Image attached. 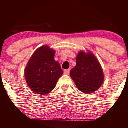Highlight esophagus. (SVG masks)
Here are the masks:
<instances>
[{"mask_svg": "<svg viewBox=\"0 0 128 128\" xmlns=\"http://www.w3.org/2000/svg\"><path fill=\"white\" fill-rule=\"evenodd\" d=\"M69 73H70V70H68V69H66V70H64V73L65 74H68Z\"/></svg>", "mask_w": 128, "mask_h": 128, "instance_id": "obj_1", "label": "esophagus"}]
</instances>
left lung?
Segmentation results:
<instances>
[{
  "label": "left lung",
  "mask_w": 128,
  "mask_h": 128,
  "mask_svg": "<svg viewBox=\"0 0 128 128\" xmlns=\"http://www.w3.org/2000/svg\"><path fill=\"white\" fill-rule=\"evenodd\" d=\"M76 65L70 70V77L80 92L90 94L100 87L104 74L99 61L91 51H79L76 58Z\"/></svg>",
  "instance_id": "obj_1"
}]
</instances>
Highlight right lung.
<instances>
[{
    "label": "right lung",
    "instance_id": "right-lung-1",
    "mask_svg": "<svg viewBox=\"0 0 128 128\" xmlns=\"http://www.w3.org/2000/svg\"><path fill=\"white\" fill-rule=\"evenodd\" d=\"M55 50L48 45L40 47L34 52L24 69V78L32 91L48 94L55 87L63 71L54 59Z\"/></svg>",
    "mask_w": 128,
    "mask_h": 128
}]
</instances>
